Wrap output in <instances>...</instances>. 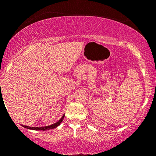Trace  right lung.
<instances>
[{"label": "right lung", "instance_id": "1", "mask_svg": "<svg viewBox=\"0 0 156 156\" xmlns=\"http://www.w3.org/2000/svg\"><path fill=\"white\" fill-rule=\"evenodd\" d=\"M64 115H63V117L61 118V119L58 122H55V123H54V124H53L51 125H48V126H45V127H37V128H35V127H29V126H26V125H23V126L24 127V128H28V129H31V130H48L50 129H53V128H55L56 127H58V125L61 124V122H62V120L64 119Z\"/></svg>", "mask_w": 156, "mask_h": 156}]
</instances>
